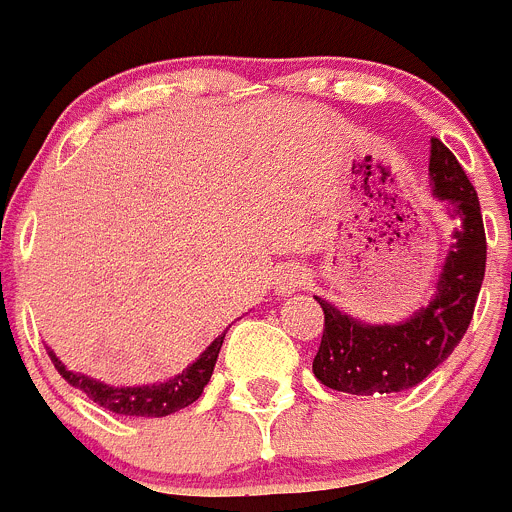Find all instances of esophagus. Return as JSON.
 I'll return each mask as SVG.
<instances>
[{"label":"esophagus","mask_w":512,"mask_h":512,"mask_svg":"<svg viewBox=\"0 0 512 512\" xmlns=\"http://www.w3.org/2000/svg\"><path fill=\"white\" fill-rule=\"evenodd\" d=\"M308 283V275L303 273L301 267H285L280 270L278 280H275V290L278 293H293V290H301Z\"/></svg>","instance_id":"34e87169"}]
</instances>
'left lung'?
<instances>
[{"label":"left lung","mask_w":512,"mask_h":512,"mask_svg":"<svg viewBox=\"0 0 512 512\" xmlns=\"http://www.w3.org/2000/svg\"><path fill=\"white\" fill-rule=\"evenodd\" d=\"M428 173L434 193L459 219L454 247L444 262L439 293L426 308L395 326H367L324 298V334L313 375L326 388L352 395H382L416 388L454 352L472 321L485 280L487 239L477 191L441 140H431Z\"/></svg>","instance_id":"1"}]
</instances>
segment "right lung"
I'll use <instances>...</instances> for the list:
<instances>
[{"mask_svg":"<svg viewBox=\"0 0 512 512\" xmlns=\"http://www.w3.org/2000/svg\"><path fill=\"white\" fill-rule=\"evenodd\" d=\"M224 344V336L214 339V342L206 347V352L201 354L191 367L176 375L173 380L160 382V385H142V388H109L104 382L91 380L86 375H76V372L66 370L61 359L50 354V362L55 365V370L61 372V377H66L68 385L78 388L81 393H86V398L94 400L96 405L107 408V411L119 413V416H147V418H163L170 413L181 411L186 405L196 403L204 393L206 382L211 380V372H214L216 357H219V349Z\"/></svg>","mask_w":512,"mask_h":512,"instance_id":"right-lung-1","label":"right lung"}]
</instances>
